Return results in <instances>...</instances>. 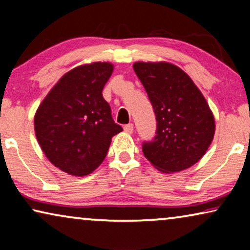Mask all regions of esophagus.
<instances>
[{
	"label": "esophagus",
	"mask_w": 250,
	"mask_h": 250,
	"mask_svg": "<svg viewBox=\"0 0 250 250\" xmlns=\"http://www.w3.org/2000/svg\"><path fill=\"white\" fill-rule=\"evenodd\" d=\"M124 131L126 133H128V134H132V133H133V124H132V123H129V124L124 126Z\"/></svg>",
	"instance_id": "esophagus-1"
}]
</instances>
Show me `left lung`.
<instances>
[{
    "label": "left lung",
    "instance_id": "obj_1",
    "mask_svg": "<svg viewBox=\"0 0 250 250\" xmlns=\"http://www.w3.org/2000/svg\"><path fill=\"white\" fill-rule=\"evenodd\" d=\"M156 115V135L142 145L143 155L157 169L180 172L203 158L213 141L215 121L206 99L175 64L135 62Z\"/></svg>",
    "mask_w": 250,
    "mask_h": 250
}]
</instances>
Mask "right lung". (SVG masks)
Returning a JSON list of instances; mask_svg holds the SVG:
<instances>
[{
	"mask_svg": "<svg viewBox=\"0 0 250 250\" xmlns=\"http://www.w3.org/2000/svg\"><path fill=\"white\" fill-rule=\"evenodd\" d=\"M114 66L93 62L60 78L37 109L35 134L46 158L70 175L84 176L107 156L111 138L123 131L102 97Z\"/></svg>",
	"mask_w": 250,
	"mask_h": 250,
	"instance_id": "obj_1",
	"label": "right lung"
}]
</instances>
